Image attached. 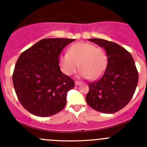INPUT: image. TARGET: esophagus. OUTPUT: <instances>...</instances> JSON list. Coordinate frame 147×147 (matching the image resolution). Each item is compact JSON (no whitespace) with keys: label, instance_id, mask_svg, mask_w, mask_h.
Wrapping results in <instances>:
<instances>
[{"label":"esophagus","instance_id":"1","mask_svg":"<svg viewBox=\"0 0 147 147\" xmlns=\"http://www.w3.org/2000/svg\"><path fill=\"white\" fill-rule=\"evenodd\" d=\"M75 85H76V86H78V85H80V84H82V82H78V81H75Z\"/></svg>","mask_w":147,"mask_h":147}]
</instances>
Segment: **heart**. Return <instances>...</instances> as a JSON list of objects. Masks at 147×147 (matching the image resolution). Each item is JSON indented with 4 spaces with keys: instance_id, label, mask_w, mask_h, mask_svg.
<instances>
[{
    "instance_id": "heart-1",
    "label": "heart",
    "mask_w": 147,
    "mask_h": 147,
    "mask_svg": "<svg viewBox=\"0 0 147 147\" xmlns=\"http://www.w3.org/2000/svg\"><path fill=\"white\" fill-rule=\"evenodd\" d=\"M107 56L102 49L84 42L70 46L68 53L59 57V65L65 75H73L80 67L81 77L91 80L102 76L107 66Z\"/></svg>"
}]
</instances>
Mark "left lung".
<instances>
[{"mask_svg":"<svg viewBox=\"0 0 147 147\" xmlns=\"http://www.w3.org/2000/svg\"><path fill=\"white\" fill-rule=\"evenodd\" d=\"M103 47L108 63L100 80L89 84L86 102L94 110L112 114L124 108L132 98L138 83V72L132 56L115 42L89 39Z\"/></svg>","mask_w":147,"mask_h":147,"instance_id":"1","label":"left lung"}]
</instances>
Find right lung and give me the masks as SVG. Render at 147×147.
Wrapping results in <instances>:
<instances>
[{
    "label": "right lung",
    "mask_w": 147,
    "mask_h": 147,
    "mask_svg": "<svg viewBox=\"0 0 147 147\" xmlns=\"http://www.w3.org/2000/svg\"><path fill=\"white\" fill-rule=\"evenodd\" d=\"M45 38L21 53L13 74V82L22 106L34 115L49 117L66 105L67 94L75 82L59 66L63 48L75 41Z\"/></svg>",
    "instance_id": "1"
}]
</instances>
